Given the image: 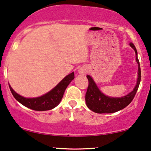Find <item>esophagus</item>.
I'll return each mask as SVG.
<instances>
[{
    "label": "esophagus",
    "mask_w": 151,
    "mask_h": 151,
    "mask_svg": "<svg viewBox=\"0 0 151 151\" xmlns=\"http://www.w3.org/2000/svg\"><path fill=\"white\" fill-rule=\"evenodd\" d=\"M78 71H79V74H81V75H84V74L87 73V68L85 66L81 67V68H79Z\"/></svg>",
    "instance_id": "esophagus-1"
}]
</instances>
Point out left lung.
I'll return each mask as SVG.
<instances>
[{"label": "left lung", "mask_w": 151, "mask_h": 151, "mask_svg": "<svg viewBox=\"0 0 151 151\" xmlns=\"http://www.w3.org/2000/svg\"><path fill=\"white\" fill-rule=\"evenodd\" d=\"M129 45L132 48L134 49L135 51L136 61L138 63V79H137L136 86L131 93L125 96L116 98H111L103 94L99 90L92 78L89 75H87L86 77L88 80V86L86 93V103L88 109L95 113L110 114L118 111L126 107L134 99L141 81V68L138 57H137V49L132 43H130Z\"/></svg>", "instance_id": "obj_1"}]
</instances>
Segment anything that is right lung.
<instances>
[{"mask_svg": "<svg viewBox=\"0 0 151 151\" xmlns=\"http://www.w3.org/2000/svg\"><path fill=\"white\" fill-rule=\"evenodd\" d=\"M74 78V72L68 74L56 87L47 94L35 98H26L21 96L15 92L9 85L11 93L14 98L26 107L35 111H47L52 109L61 101L64 92L69 83Z\"/></svg>", "mask_w": 151, "mask_h": 151, "instance_id": "add662e5", "label": "right lung"}]
</instances>
